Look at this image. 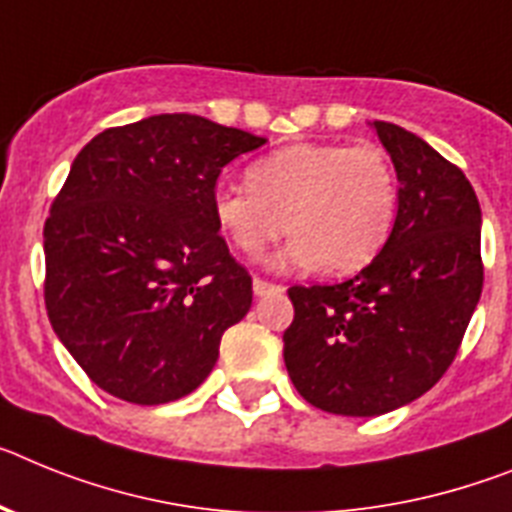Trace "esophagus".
<instances>
[{
  "label": "esophagus",
  "mask_w": 512,
  "mask_h": 512,
  "mask_svg": "<svg viewBox=\"0 0 512 512\" xmlns=\"http://www.w3.org/2000/svg\"><path fill=\"white\" fill-rule=\"evenodd\" d=\"M252 291H255V296H270V293H281L283 286H278V283H270V281H262V278H255V281H252Z\"/></svg>",
  "instance_id": "obj_1"
}]
</instances>
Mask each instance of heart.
I'll return each mask as SVG.
<instances>
[{
	"label": "heart",
	"mask_w": 512,
	"mask_h": 512,
	"mask_svg": "<svg viewBox=\"0 0 512 512\" xmlns=\"http://www.w3.org/2000/svg\"><path fill=\"white\" fill-rule=\"evenodd\" d=\"M399 206L394 164L376 144L301 141L247 167V185L219 182L213 219L244 255L257 257L286 229L278 268L317 265L327 275L366 268L389 239Z\"/></svg>",
	"instance_id": "b5f03b06"
}]
</instances>
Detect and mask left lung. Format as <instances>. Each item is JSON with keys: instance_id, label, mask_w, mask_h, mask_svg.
I'll return each instance as SVG.
<instances>
[{"instance_id": "obj_1", "label": "left lung", "mask_w": 512, "mask_h": 512, "mask_svg": "<svg viewBox=\"0 0 512 512\" xmlns=\"http://www.w3.org/2000/svg\"><path fill=\"white\" fill-rule=\"evenodd\" d=\"M399 180L384 250L332 286H291L283 361L301 397L373 417L422 397L453 363L482 296V211L464 172L420 136L373 121Z\"/></svg>"}]
</instances>
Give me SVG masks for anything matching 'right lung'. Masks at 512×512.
<instances>
[{"label": "right lung", "instance_id": "obj_1", "mask_svg": "<svg viewBox=\"0 0 512 512\" xmlns=\"http://www.w3.org/2000/svg\"><path fill=\"white\" fill-rule=\"evenodd\" d=\"M265 139L188 113L97 133L43 226L46 311L82 371L113 397L164 404L206 381L221 335L250 311L211 195Z\"/></svg>", "mask_w": 512, "mask_h": 512}]
</instances>
